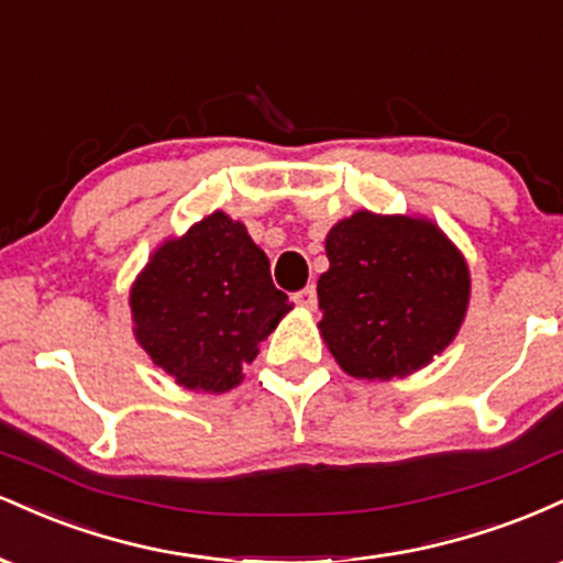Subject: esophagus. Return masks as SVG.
Here are the masks:
<instances>
[{
	"instance_id": "obj_1",
	"label": "esophagus",
	"mask_w": 563,
	"mask_h": 563,
	"mask_svg": "<svg viewBox=\"0 0 563 563\" xmlns=\"http://www.w3.org/2000/svg\"><path fill=\"white\" fill-rule=\"evenodd\" d=\"M296 301H299V307L303 309H314L318 307V290H314V286H307L296 294Z\"/></svg>"
}]
</instances>
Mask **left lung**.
Segmentation results:
<instances>
[{"label":"left lung","mask_w":563,"mask_h":563,"mask_svg":"<svg viewBox=\"0 0 563 563\" xmlns=\"http://www.w3.org/2000/svg\"><path fill=\"white\" fill-rule=\"evenodd\" d=\"M325 254L320 333L349 376H410L461 331L468 264L429 219L357 211L328 232Z\"/></svg>","instance_id":"8db88e82"}]
</instances>
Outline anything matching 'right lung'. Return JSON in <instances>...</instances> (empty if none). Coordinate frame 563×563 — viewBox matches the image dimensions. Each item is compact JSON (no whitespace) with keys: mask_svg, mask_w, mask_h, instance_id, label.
I'll use <instances>...</instances> for the list:
<instances>
[{"mask_svg":"<svg viewBox=\"0 0 563 563\" xmlns=\"http://www.w3.org/2000/svg\"><path fill=\"white\" fill-rule=\"evenodd\" d=\"M134 335L192 391H230L290 303L245 224L214 211L169 238L129 294Z\"/></svg>","mask_w":563,"mask_h":563,"instance_id":"obj_1","label":"right lung"}]
</instances>
